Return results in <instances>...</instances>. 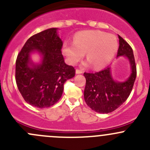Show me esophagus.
Instances as JSON below:
<instances>
[{"instance_id": "1", "label": "esophagus", "mask_w": 150, "mask_h": 150, "mask_svg": "<svg viewBox=\"0 0 150 150\" xmlns=\"http://www.w3.org/2000/svg\"><path fill=\"white\" fill-rule=\"evenodd\" d=\"M81 73H83V71L81 70V69H76V74H81Z\"/></svg>"}]
</instances>
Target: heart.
<instances>
[{
    "mask_svg": "<svg viewBox=\"0 0 150 150\" xmlns=\"http://www.w3.org/2000/svg\"><path fill=\"white\" fill-rule=\"evenodd\" d=\"M118 48L117 38L113 35L99 30H86L77 33L74 43L66 42L62 51L71 64H75L84 57L88 61L85 65L93 64L100 69L112 60Z\"/></svg>",
    "mask_w": 150,
    "mask_h": 150,
    "instance_id": "heart-1",
    "label": "heart"
}]
</instances>
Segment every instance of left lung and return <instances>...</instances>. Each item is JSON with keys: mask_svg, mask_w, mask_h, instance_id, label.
Here are the masks:
<instances>
[{"mask_svg": "<svg viewBox=\"0 0 150 150\" xmlns=\"http://www.w3.org/2000/svg\"><path fill=\"white\" fill-rule=\"evenodd\" d=\"M119 48L117 57L125 56L131 63L132 73L122 83L113 81L110 68L107 67L94 73L84 72L86 83L84 99L90 108L96 112H112L126 101L132 91L137 78V66L131 46L118 35Z\"/></svg>", "mask_w": 150, "mask_h": 150, "instance_id": "left-lung-1", "label": "left lung"}]
</instances>
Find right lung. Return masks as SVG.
<instances>
[{
    "instance_id": "obj_1",
    "label": "right lung",
    "mask_w": 150,
    "mask_h": 150,
    "mask_svg": "<svg viewBox=\"0 0 150 150\" xmlns=\"http://www.w3.org/2000/svg\"><path fill=\"white\" fill-rule=\"evenodd\" d=\"M57 30L50 28L31 36L16 60L18 89L25 102L38 108L57 103L62 95L64 83L75 75V68L64 62L62 54L63 43ZM34 50L43 55V62L30 68L29 54Z\"/></svg>"
}]
</instances>
